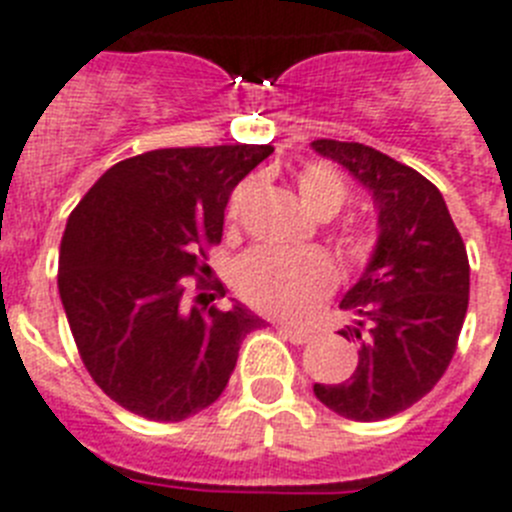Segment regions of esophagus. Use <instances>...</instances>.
I'll use <instances>...</instances> for the list:
<instances>
[{
	"mask_svg": "<svg viewBox=\"0 0 512 512\" xmlns=\"http://www.w3.org/2000/svg\"><path fill=\"white\" fill-rule=\"evenodd\" d=\"M278 332H281L286 340H291L293 345H304V342L311 340L309 330H299V327H291V324H281V327H278Z\"/></svg>",
	"mask_w": 512,
	"mask_h": 512,
	"instance_id": "obj_1",
	"label": "esophagus"
}]
</instances>
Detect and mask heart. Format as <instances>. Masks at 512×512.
<instances>
[{"label": "heart", "instance_id": "b5f03b06", "mask_svg": "<svg viewBox=\"0 0 512 512\" xmlns=\"http://www.w3.org/2000/svg\"><path fill=\"white\" fill-rule=\"evenodd\" d=\"M296 190H299L306 211L319 219L335 216L350 198L345 177L332 164L324 162L309 164L306 170H301ZM247 195H250L247 185H242L231 195V219H237ZM340 244L350 260L363 262L373 252L376 239L363 226H348L342 231ZM332 286H335V268H332L330 257L317 250L283 252L260 247V250L244 255L237 268V288L242 299L265 314H275V317H304L322 296L332 291Z\"/></svg>", "mask_w": 512, "mask_h": 512}]
</instances>
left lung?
<instances>
[{
	"label": "left lung",
	"instance_id": "1",
	"mask_svg": "<svg viewBox=\"0 0 512 512\" xmlns=\"http://www.w3.org/2000/svg\"><path fill=\"white\" fill-rule=\"evenodd\" d=\"M311 149L342 164L379 208L371 260L340 301L355 317L340 335L358 342V366L314 394L348 420H386L446 373L469 306V257L441 190L420 172L355 141L317 139Z\"/></svg>",
	"mask_w": 512,
	"mask_h": 512
}]
</instances>
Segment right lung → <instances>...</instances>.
<instances>
[{
    "label": "right lung",
    "mask_w": 512,
    "mask_h": 512,
    "mask_svg": "<svg viewBox=\"0 0 512 512\" xmlns=\"http://www.w3.org/2000/svg\"><path fill=\"white\" fill-rule=\"evenodd\" d=\"M268 144L157 149L113 164L66 221L59 293L84 368L133 415L180 422L221 397L247 306L185 309L182 281L206 273L231 190Z\"/></svg>",
    "instance_id": "right-lung-1"
}]
</instances>
